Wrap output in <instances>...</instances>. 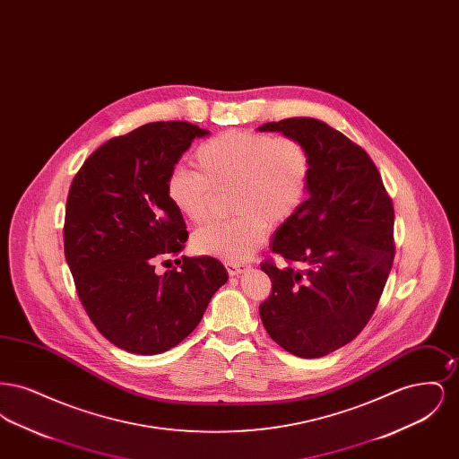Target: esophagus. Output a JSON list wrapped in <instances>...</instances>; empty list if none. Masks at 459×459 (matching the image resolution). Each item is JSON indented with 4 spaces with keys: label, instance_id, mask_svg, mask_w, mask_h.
Wrapping results in <instances>:
<instances>
[{
    "label": "esophagus",
    "instance_id": "34e87169",
    "mask_svg": "<svg viewBox=\"0 0 459 459\" xmlns=\"http://www.w3.org/2000/svg\"><path fill=\"white\" fill-rule=\"evenodd\" d=\"M225 268H227V272H229V275H232V277H236V275H240L244 270H247L249 268V264L247 263H225Z\"/></svg>",
    "mask_w": 459,
    "mask_h": 459
}]
</instances>
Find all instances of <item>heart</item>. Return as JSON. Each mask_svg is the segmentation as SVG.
I'll list each match as a JSON object with an SVG mask.
<instances>
[{"mask_svg":"<svg viewBox=\"0 0 459 459\" xmlns=\"http://www.w3.org/2000/svg\"><path fill=\"white\" fill-rule=\"evenodd\" d=\"M196 170L175 167L167 177V196L182 219H210L220 191L232 187L234 219L197 230L199 255L240 263L266 240L268 225L284 223L303 206L311 182V154L290 135L227 131L204 141L193 154Z\"/></svg>","mask_w":459,"mask_h":459,"instance_id":"heart-1","label":"heart"}]
</instances>
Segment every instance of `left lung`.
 Wrapping results in <instances>:
<instances>
[{"mask_svg":"<svg viewBox=\"0 0 459 459\" xmlns=\"http://www.w3.org/2000/svg\"><path fill=\"white\" fill-rule=\"evenodd\" d=\"M260 131L303 141L313 163L309 197L270 244L287 266L260 264L272 281L260 316L281 348L320 358L351 342L378 305L395 253L393 199L368 153L325 122L296 117Z\"/></svg>","mask_w":459,"mask_h":459,"instance_id":"8db88e82","label":"left lung"}]
</instances>
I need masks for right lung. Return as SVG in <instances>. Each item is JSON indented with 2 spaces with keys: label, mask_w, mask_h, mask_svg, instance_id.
Here are the masks:
<instances>
[{
  "label": "right lung",
  "mask_w": 459,
  "mask_h": 459,
  "mask_svg": "<svg viewBox=\"0 0 459 459\" xmlns=\"http://www.w3.org/2000/svg\"><path fill=\"white\" fill-rule=\"evenodd\" d=\"M206 134L184 120L141 126L100 146L72 180L66 263L91 322L120 350H172L229 279L212 256H182L178 268L154 272L156 260L177 256L187 239L186 221L167 196V177Z\"/></svg>",
  "instance_id": "obj_1"
}]
</instances>
